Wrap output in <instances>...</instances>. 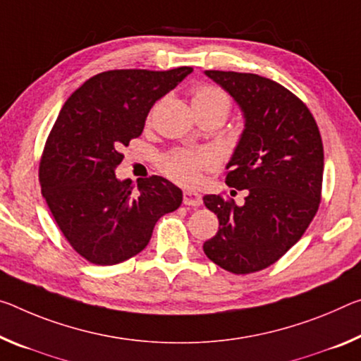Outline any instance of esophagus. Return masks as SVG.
<instances>
[{"instance_id": "1", "label": "esophagus", "mask_w": 361, "mask_h": 361, "mask_svg": "<svg viewBox=\"0 0 361 361\" xmlns=\"http://www.w3.org/2000/svg\"><path fill=\"white\" fill-rule=\"evenodd\" d=\"M183 202H185V205H190V207H199L202 204V196L194 191H185L183 192Z\"/></svg>"}]
</instances>
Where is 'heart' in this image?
Wrapping results in <instances>:
<instances>
[{"label": "heart", "instance_id": "b5f03b06", "mask_svg": "<svg viewBox=\"0 0 361 361\" xmlns=\"http://www.w3.org/2000/svg\"><path fill=\"white\" fill-rule=\"evenodd\" d=\"M192 106L216 107L228 114L230 99L220 88L204 85L192 91ZM216 159L210 151H173L160 160L164 173L183 186H196L202 178V171L215 167Z\"/></svg>", "mask_w": 361, "mask_h": 361}]
</instances>
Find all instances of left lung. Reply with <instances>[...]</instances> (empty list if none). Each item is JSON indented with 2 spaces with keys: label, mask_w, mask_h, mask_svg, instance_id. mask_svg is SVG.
<instances>
[{
  "label": "left lung",
  "mask_w": 361,
  "mask_h": 361,
  "mask_svg": "<svg viewBox=\"0 0 361 361\" xmlns=\"http://www.w3.org/2000/svg\"><path fill=\"white\" fill-rule=\"evenodd\" d=\"M241 109L244 130L226 164V183L247 190L243 205L204 196L219 231L204 252L223 270H263L299 241L322 197L324 154L313 116L297 96L255 73L205 71Z\"/></svg>",
  "instance_id": "1"
}]
</instances>
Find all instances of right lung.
<instances>
[{
	"instance_id": "1",
	"label": "right lung",
	"mask_w": 361,
	"mask_h": 361,
	"mask_svg": "<svg viewBox=\"0 0 361 361\" xmlns=\"http://www.w3.org/2000/svg\"><path fill=\"white\" fill-rule=\"evenodd\" d=\"M191 72H102L62 106L39 162L42 194L67 241L94 265L140 254L160 216L180 207L183 192L167 178L149 176L133 191L116 169L156 101Z\"/></svg>"
}]
</instances>
